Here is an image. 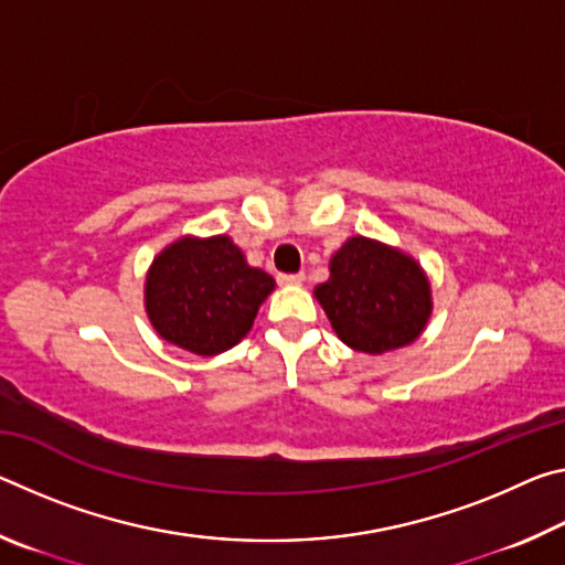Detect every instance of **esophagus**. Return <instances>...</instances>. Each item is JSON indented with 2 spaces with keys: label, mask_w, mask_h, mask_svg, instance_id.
Segmentation results:
<instances>
[{
  "label": "esophagus",
  "mask_w": 565,
  "mask_h": 565,
  "mask_svg": "<svg viewBox=\"0 0 565 565\" xmlns=\"http://www.w3.org/2000/svg\"><path fill=\"white\" fill-rule=\"evenodd\" d=\"M276 281L281 286H299L303 281V274H279L276 276Z\"/></svg>",
  "instance_id": "esophagus-1"
}]
</instances>
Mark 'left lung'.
<instances>
[{
    "label": "left lung",
    "mask_w": 565,
    "mask_h": 565,
    "mask_svg": "<svg viewBox=\"0 0 565 565\" xmlns=\"http://www.w3.org/2000/svg\"><path fill=\"white\" fill-rule=\"evenodd\" d=\"M319 303L337 337L363 353H386L420 337L431 317V284L416 259L366 236H351L331 256Z\"/></svg>",
    "instance_id": "8db88e82"
}]
</instances>
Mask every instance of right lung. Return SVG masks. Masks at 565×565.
<instances>
[{"mask_svg":"<svg viewBox=\"0 0 565 565\" xmlns=\"http://www.w3.org/2000/svg\"><path fill=\"white\" fill-rule=\"evenodd\" d=\"M274 286L226 234L181 236L149 266L147 317L164 341L216 356L246 337Z\"/></svg>","mask_w":565,"mask_h":565,"instance_id":"add662e5","label":"right lung"}]
</instances>
